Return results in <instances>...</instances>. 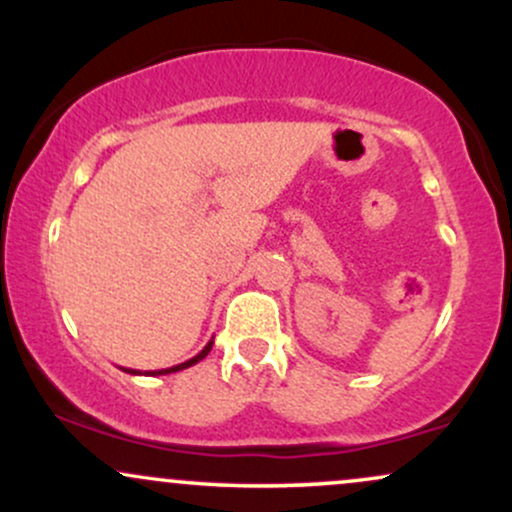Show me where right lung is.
Returning a JSON list of instances; mask_svg holds the SVG:
<instances>
[{
  "label": "right lung",
  "mask_w": 512,
  "mask_h": 512,
  "mask_svg": "<svg viewBox=\"0 0 512 512\" xmlns=\"http://www.w3.org/2000/svg\"><path fill=\"white\" fill-rule=\"evenodd\" d=\"M211 344H214V339H211V342H209L207 346H204V349H202V351H199V354H197V356H192V358H190V361H185V363H178V366H173V368L149 370V373H146V375H166V373H178V370H182V368H190V366H195V363H199V361H202V358H204V356H207V354H209V351H211ZM122 370H125V373H132V375H142V370H134V368H122Z\"/></svg>",
  "instance_id": "right-lung-1"
}]
</instances>
